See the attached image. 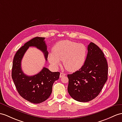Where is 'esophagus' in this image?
<instances>
[{
  "mask_svg": "<svg viewBox=\"0 0 122 122\" xmlns=\"http://www.w3.org/2000/svg\"><path fill=\"white\" fill-rule=\"evenodd\" d=\"M66 76V74L64 73L61 72V73H60V78H61V77L64 76Z\"/></svg>",
  "mask_w": 122,
  "mask_h": 122,
  "instance_id": "obj_1",
  "label": "esophagus"
}]
</instances>
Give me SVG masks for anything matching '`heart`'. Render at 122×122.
I'll return each instance as SVG.
<instances>
[{"mask_svg": "<svg viewBox=\"0 0 122 122\" xmlns=\"http://www.w3.org/2000/svg\"><path fill=\"white\" fill-rule=\"evenodd\" d=\"M86 48L81 43L69 40L59 41L53 48V53L48 55V60L52 66L57 68L63 61L66 69L71 72L79 70L83 65Z\"/></svg>", "mask_w": 122, "mask_h": 122, "instance_id": "b5f03b06", "label": "heart"}]
</instances>
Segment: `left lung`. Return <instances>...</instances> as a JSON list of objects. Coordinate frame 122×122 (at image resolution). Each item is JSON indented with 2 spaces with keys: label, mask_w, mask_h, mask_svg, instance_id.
Here are the masks:
<instances>
[{
  "label": "left lung",
  "mask_w": 122,
  "mask_h": 122,
  "mask_svg": "<svg viewBox=\"0 0 122 122\" xmlns=\"http://www.w3.org/2000/svg\"><path fill=\"white\" fill-rule=\"evenodd\" d=\"M85 63L80 69L70 75L68 92L73 99L88 102L98 95L108 79V64L103 53L91 42Z\"/></svg>",
  "instance_id": "obj_1"
}]
</instances>
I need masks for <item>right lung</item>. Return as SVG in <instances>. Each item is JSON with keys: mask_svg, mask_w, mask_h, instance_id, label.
Returning <instances> with one entry per match:
<instances>
[{"mask_svg": "<svg viewBox=\"0 0 122 122\" xmlns=\"http://www.w3.org/2000/svg\"><path fill=\"white\" fill-rule=\"evenodd\" d=\"M44 39L37 37L28 41L16 52L13 61L12 78L16 90L24 99L33 103H40L48 98L52 93L53 83L60 75L59 72H51L46 67L32 76L26 75L22 70V59L30 46L41 50L47 61L49 52Z\"/></svg>", "mask_w": 122, "mask_h": 122, "instance_id": "right-lung-1", "label": "right lung"}]
</instances>
